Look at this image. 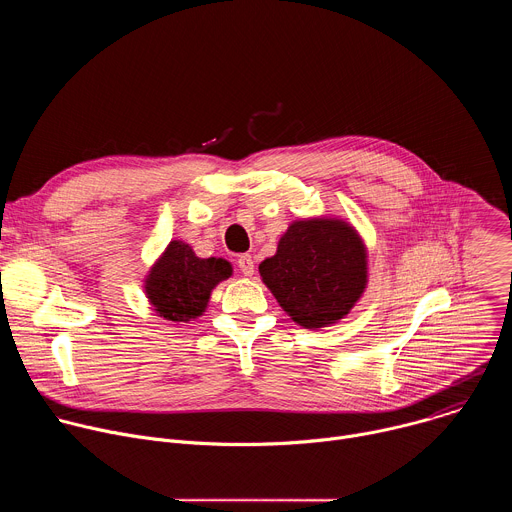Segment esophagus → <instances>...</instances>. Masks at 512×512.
Returning a JSON list of instances; mask_svg holds the SVG:
<instances>
[{"instance_id": "34e87169", "label": "esophagus", "mask_w": 512, "mask_h": 512, "mask_svg": "<svg viewBox=\"0 0 512 512\" xmlns=\"http://www.w3.org/2000/svg\"><path fill=\"white\" fill-rule=\"evenodd\" d=\"M237 267H239V271H241L245 277H251V275L255 273V261H253L251 255H241V257L237 259Z\"/></svg>"}]
</instances>
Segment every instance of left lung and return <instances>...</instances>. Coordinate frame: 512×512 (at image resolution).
Segmentation results:
<instances>
[{
	"mask_svg": "<svg viewBox=\"0 0 512 512\" xmlns=\"http://www.w3.org/2000/svg\"><path fill=\"white\" fill-rule=\"evenodd\" d=\"M261 281L298 326L338 324L369 283V251L340 216L298 218L279 237L277 251L259 263Z\"/></svg>",
	"mask_w": 512,
	"mask_h": 512,
	"instance_id": "1",
	"label": "left lung"
}]
</instances>
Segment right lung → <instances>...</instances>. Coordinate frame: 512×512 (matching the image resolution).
Segmentation results:
<instances>
[{"label":"right lung","instance_id":"right-lung-1","mask_svg":"<svg viewBox=\"0 0 512 512\" xmlns=\"http://www.w3.org/2000/svg\"><path fill=\"white\" fill-rule=\"evenodd\" d=\"M231 275L227 259H202L188 243L174 239L143 277V294L160 318L190 322L206 312L212 289Z\"/></svg>","mask_w":512,"mask_h":512}]
</instances>
